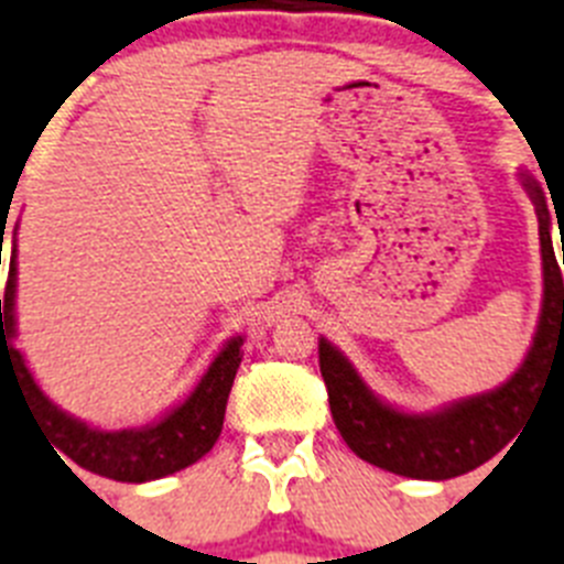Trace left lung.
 Instances as JSON below:
<instances>
[{
    "label": "left lung",
    "mask_w": 564,
    "mask_h": 564,
    "mask_svg": "<svg viewBox=\"0 0 564 564\" xmlns=\"http://www.w3.org/2000/svg\"><path fill=\"white\" fill-rule=\"evenodd\" d=\"M522 180L531 200L536 203L545 301L531 352L508 384L476 399L458 401L435 415H406L381 404L364 387L352 364L324 338L318 340L321 376L329 392L335 427L349 444V451L364 462L406 479L433 481L476 470L513 442L522 421L531 415L545 378L564 372V283L551 243V212L542 188L524 174Z\"/></svg>",
    "instance_id": "8db88e82"
}]
</instances>
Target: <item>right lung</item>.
<instances>
[{
  "label": "right lung",
  "instance_id": "add662e5",
  "mask_svg": "<svg viewBox=\"0 0 564 564\" xmlns=\"http://www.w3.org/2000/svg\"><path fill=\"white\" fill-rule=\"evenodd\" d=\"M13 295H17V246L11 249L8 283H4V297H0V378L2 370L17 378L33 415L48 430L51 444L57 447L56 456L65 453L83 470L99 473L113 481H151L194 465L215 447L217 435L224 430L226 401L235 384V372L240 367L243 338H231L226 344L192 395L163 421L143 430L106 433V430H94L83 421L70 419L42 395L22 355L13 347V333H17Z\"/></svg>",
  "mask_w": 564,
  "mask_h": 564
}]
</instances>
